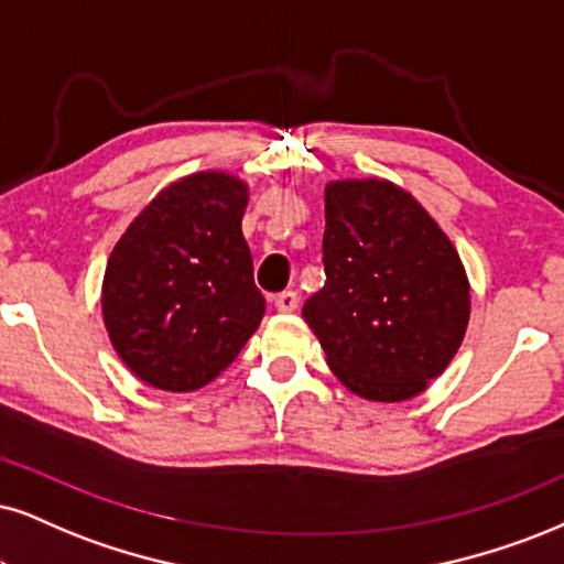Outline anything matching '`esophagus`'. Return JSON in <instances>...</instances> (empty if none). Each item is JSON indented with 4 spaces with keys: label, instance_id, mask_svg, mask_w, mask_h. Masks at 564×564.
I'll return each instance as SVG.
<instances>
[{
    "label": "esophagus",
    "instance_id": "34e87169",
    "mask_svg": "<svg viewBox=\"0 0 564 564\" xmlns=\"http://www.w3.org/2000/svg\"><path fill=\"white\" fill-rule=\"evenodd\" d=\"M271 303H274V308L280 311V314H293L297 308V293H293V290H284V293L271 297Z\"/></svg>",
    "mask_w": 564,
    "mask_h": 564
}]
</instances>
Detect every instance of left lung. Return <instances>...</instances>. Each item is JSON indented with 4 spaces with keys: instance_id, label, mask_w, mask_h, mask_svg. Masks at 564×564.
Returning <instances> with one entry per match:
<instances>
[{
    "instance_id": "obj_1",
    "label": "left lung",
    "mask_w": 564,
    "mask_h": 564,
    "mask_svg": "<svg viewBox=\"0 0 564 564\" xmlns=\"http://www.w3.org/2000/svg\"><path fill=\"white\" fill-rule=\"evenodd\" d=\"M326 282L303 305L332 373L358 398L405 402L460 350L470 282L447 232L381 177L324 187Z\"/></svg>"
}]
</instances>
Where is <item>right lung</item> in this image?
I'll return each mask as SVG.
<instances>
[{
	"mask_svg": "<svg viewBox=\"0 0 564 564\" xmlns=\"http://www.w3.org/2000/svg\"><path fill=\"white\" fill-rule=\"evenodd\" d=\"M250 187L221 170L170 183L109 253L101 316L115 352L143 384L196 392L238 358L267 301L242 238Z\"/></svg>",
	"mask_w": 564,
	"mask_h": 564,
	"instance_id": "obj_1",
	"label": "right lung"
}]
</instances>
